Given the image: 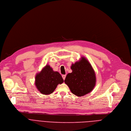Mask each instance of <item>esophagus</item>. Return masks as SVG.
Segmentation results:
<instances>
[{"instance_id":"34e87169","label":"esophagus","mask_w":131,"mask_h":131,"mask_svg":"<svg viewBox=\"0 0 131 131\" xmlns=\"http://www.w3.org/2000/svg\"><path fill=\"white\" fill-rule=\"evenodd\" d=\"M62 77H63V79L64 80H65V78H66V75H65V74H63V75H62Z\"/></svg>"}]
</instances>
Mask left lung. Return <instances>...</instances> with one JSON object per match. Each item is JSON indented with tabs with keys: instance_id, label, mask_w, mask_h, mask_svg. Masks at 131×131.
<instances>
[{
	"instance_id": "obj_1",
	"label": "left lung",
	"mask_w": 131,
	"mask_h": 131,
	"mask_svg": "<svg viewBox=\"0 0 131 131\" xmlns=\"http://www.w3.org/2000/svg\"><path fill=\"white\" fill-rule=\"evenodd\" d=\"M72 72L67 74L64 80L72 94L78 96L87 94L94 89L96 84L95 71L91 64L84 57L72 64Z\"/></svg>"
}]
</instances>
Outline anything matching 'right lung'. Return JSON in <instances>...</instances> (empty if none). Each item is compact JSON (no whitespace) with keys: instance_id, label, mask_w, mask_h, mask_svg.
<instances>
[{"instance_id":"obj_1","label":"right lung","mask_w":131,"mask_h":131,"mask_svg":"<svg viewBox=\"0 0 131 131\" xmlns=\"http://www.w3.org/2000/svg\"><path fill=\"white\" fill-rule=\"evenodd\" d=\"M63 82L60 73L53 71L50 65H47L40 72L36 74L35 83L41 94L49 95L54 92L59 84Z\"/></svg>"}]
</instances>
